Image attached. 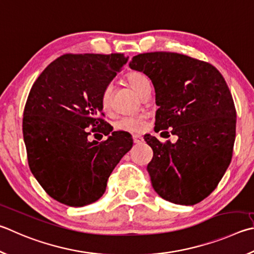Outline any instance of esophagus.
Wrapping results in <instances>:
<instances>
[{
    "instance_id": "1",
    "label": "esophagus",
    "mask_w": 254,
    "mask_h": 254,
    "mask_svg": "<svg viewBox=\"0 0 254 254\" xmlns=\"http://www.w3.org/2000/svg\"><path fill=\"white\" fill-rule=\"evenodd\" d=\"M133 142H134L135 144H140V143L143 142V137L141 135H137V134L133 135Z\"/></svg>"
}]
</instances>
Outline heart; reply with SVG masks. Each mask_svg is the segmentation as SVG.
<instances>
[{
	"label": "heart",
	"instance_id": "1",
	"mask_svg": "<svg viewBox=\"0 0 254 254\" xmlns=\"http://www.w3.org/2000/svg\"><path fill=\"white\" fill-rule=\"evenodd\" d=\"M127 82L128 85L133 87L140 95L143 94L145 90L150 89V81L147 77L139 71H132L127 73ZM112 89L111 86H107L101 95V105L103 110H109L111 107ZM145 117L144 115H130V117H123L115 122L114 127L117 130L126 132H141L145 127Z\"/></svg>",
	"mask_w": 254,
	"mask_h": 254
}]
</instances>
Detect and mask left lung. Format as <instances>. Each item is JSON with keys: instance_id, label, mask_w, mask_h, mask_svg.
Instances as JSON below:
<instances>
[{"instance_id": "obj_1", "label": "left lung", "mask_w": 254, "mask_h": 254, "mask_svg": "<svg viewBox=\"0 0 254 254\" xmlns=\"http://www.w3.org/2000/svg\"><path fill=\"white\" fill-rule=\"evenodd\" d=\"M128 65L154 86V130L178 136L175 143L144 136L153 150L147 164L152 187L172 203H199L232 159L237 111L227 82L212 64L173 52L135 55Z\"/></svg>"}]
</instances>
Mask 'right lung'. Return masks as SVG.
Masks as SVG:
<instances>
[{
  "instance_id": "1",
  "label": "right lung",
  "mask_w": 254,
  "mask_h": 254,
  "mask_svg": "<svg viewBox=\"0 0 254 254\" xmlns=\"http://www.w3.org/2000/svg\"><path fill=\"white\" fill-rule=\"evenodd\" d=\"M127 62L121 53L64 54L32 85L23 113L27 162L60 203L84 206L98 201L110 174L131 150V135L112 132L101 105L103 90ZM92 131L112 135L90 142Z\"/></svg>"
}]
</instances>
